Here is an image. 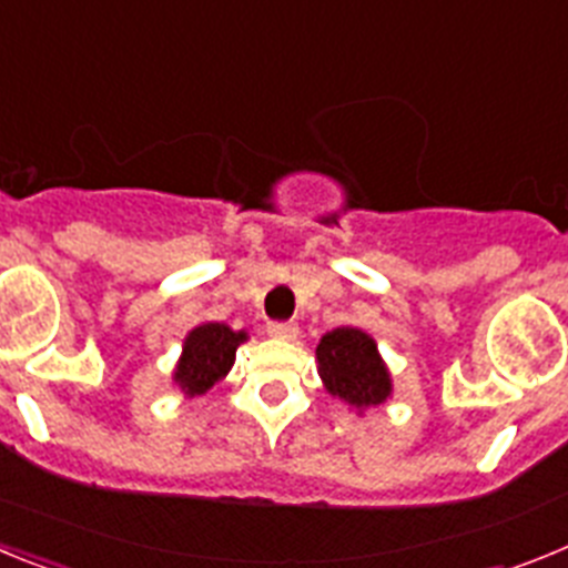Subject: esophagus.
I'll list each match as a JSON object with an SVG mask.
<instances>
[{
    "instance_id": "obj_1",
    "label": "esophagus",
    "mask_w": 568,
    "mask_h": 568,
    "mask_svg": "<svg viewBox=\"0 0 568 568\" xmlns=\"http://www.w3.org/2000/svg\"><path fill=\"white\" fill-rule=\"evenodd\" d=\"M267 333L273 338H284V341H293L298 335V327H295L293 321H270L267 324Z\"/></svg>"
}]
</instances>
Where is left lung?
<instances>
[{
    "instance_id": "8db88e82",
    "label": "left lung",
    "mask_w": 568,
    "mask_h": 568,
    "mask_svg": "<svg viewBox=\"0 0 568 568\" xmlns=\"http://www.w3.org/2000/svg\"><path fill=\"white\" fill-rule=\"evenodd\" d=\"M315 358L329 393L358 409L384 404L393 389L375 341L361 329L338 327L327 333L315 349Z\"/></svg>"
}]
</instances>
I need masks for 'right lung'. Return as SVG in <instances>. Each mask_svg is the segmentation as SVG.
<instances>
[{
	"instance_id": "right-lung-1",
	"label": "right lung",
	"mask_w": 568,
	"mask_h": 568,
	"mask_svg": "<svg viewBox=\"0 0 568 568\" xmlns=\"http://www.w3.org/2000/svg\"><path fill=\"white\" fill-rule=\"evenodd\" d=\"M247 333H233L224 324H202L184 341V355L175 366V381L187 395L207 393L210 386L227 375L235 361V349Z\"/></svg>"
}]
</instances>
